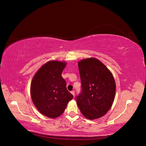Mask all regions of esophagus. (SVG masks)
Segmentation results:
<instances>
[{
  "label": "esophagus",
  "instance_id": "esophagus-1",
  "mask_svg": "<svg viewBox=\"0 0 146 146\" xmlns=\"http://www.w3.org/2000/svg\"><path fill=\"white\" fill-rule=\"evenodd\" d=\"M70 92H71V94H72L74 96H75V91H72Z\"/></svg>",
  "mask_w": 146,
  "mask_h": 146
}]
</instances>
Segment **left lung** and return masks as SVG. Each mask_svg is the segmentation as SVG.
<instances>
[{"mask_svg": "<svg viewBox=\"0 0 146 146\" xmlns=\"http://www.w3.org/2000/svg\"><path fill=\"white\" fill-rule=\"evenodd\" d=\"M82 92L77 104L83 115L90 120L106 114L115 98L116 83L111 72L96 58L82 59L78 62Z\"/></svg>", "mask_w": 146, "mask_h": 146, "instance_id": "obj_1", "label": "left lung"}]
</instances>
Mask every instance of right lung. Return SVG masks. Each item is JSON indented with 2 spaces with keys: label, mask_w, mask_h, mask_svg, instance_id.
Segmentation results:
<instances>
[{
  "label": "right lung",
  "mask_w": 146,
  "mask_h": 146,
  "mask_svg": "<svg viewBox=\"0 0 146 146\" xmlns=\"http://www.w3.org/2000/svg\"><path fill=\"white\" fill-rule=\"evenodd\" d=\"M67 63L50 60L35 73L30 85L31 98L42 115L54 119L61 116L73 96L66 89L61 74Z\"/></svg>",
  "instance_id": "add662e5"
}]
</instances>
